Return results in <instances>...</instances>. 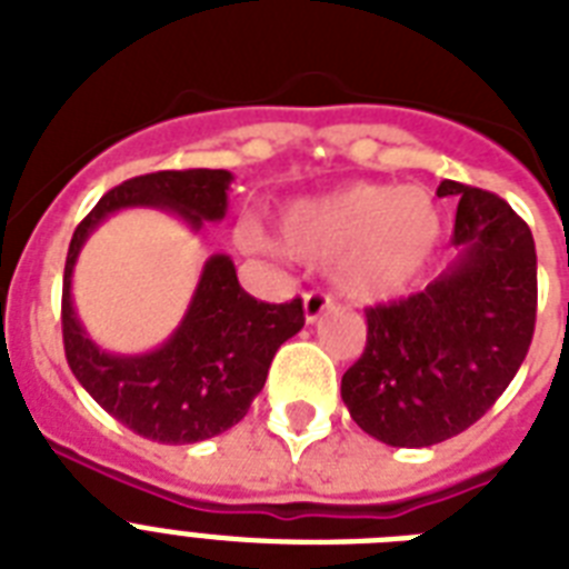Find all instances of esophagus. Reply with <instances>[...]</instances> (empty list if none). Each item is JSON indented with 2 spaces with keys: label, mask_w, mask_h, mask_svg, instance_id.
Segmentation results:
<instances>
[{
  "label": "esophagus",
  "mask_w": 569,
  "mask_h": 569,
  "mask_svg": "<svg viewBox=\"0 0 569 569\" xmlns=\"http://www.w3.org/2000/svg\"><path fill=\"white\" fill-rule=\"evenodd\" d=\"M333 307V301H330V295L325 292H307L303 295V321L307 325H312V321H319L325 312Z\"/></svg>",
  "instance_id": "1"
}]
</instances>
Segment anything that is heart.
<instances>
[{"mask_svg":"<svg viewBox=\"0 0 569 569\" xmlns=\"http://www.w3.org/2000/svg\"><path fill=\"white\" fill-rule=\"evenodd\" d=\"M280 236L301 262H337V283L351 301L380 303L405 295L431 262L442 236V212L419 186L351 182L289 206L280 218ZM241 241L277 253L262 230H244Z\"/></svg>","mask_w":569,"mask_h":569,"instance_id":"obj_1","label":"heart"}]
</instances>
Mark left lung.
Returning a JSON list of instances; mask_svg holds the SVG:
<instances>
[{
	"instance_id": "left-lung-1",
	"label": "left lung",
	"mask_w": 569,
	"mask_h": 569,
	"mask_svg": "<svg viewBox=\"0 0 569 569\" xmlns=\"http://www.w3.org/2000/svg\"><path fill=\"white\" fill-rule=\"evenodd\" d=\"M455 197V257L405 301L366 310L363 357L342 375V401L369 437L422 449L467 431L529 355L538 253L529 223L490 191L442 180Z\"/></svg>"
}]
</instances>
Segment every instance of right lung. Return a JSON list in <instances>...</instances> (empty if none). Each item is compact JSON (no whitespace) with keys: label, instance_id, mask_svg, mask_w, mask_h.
Instances as JSON below:
<instances>
[{"label":"right lung","instance_id":"add662e5","mask_svg":"<svg viewBox=\"0 0 569 569\" xmlns=\"http://www.w3.org/2000/svg\"><path fill=\"white\" fill-rule=\"evenodd\" d=\"M230 171H159L111 189L76 227L64 266L61 328L76 380L129 431L153 442H200L244 419L262 392L277 348L303 328L301 298L262 303L239 286L227 253L203 262L182 321L162 346L144 355H114L88 337L73 303V268L84 241L109 214L150 206L177 214L191 232L221 221L230 200Z\"/></svg>","mask_w":569,"mask_h":569}]
</instances>
